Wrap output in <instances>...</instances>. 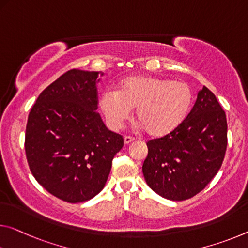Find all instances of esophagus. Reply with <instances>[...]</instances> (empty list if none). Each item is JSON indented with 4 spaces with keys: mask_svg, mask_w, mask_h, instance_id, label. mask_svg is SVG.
<instances>
[{
    "mask_svg": "<svg viewBox=\"0 0 248 248\" xmlns=\"http://www.w3.org/2000/svg\"><path fill=\"white\" fill-rule=\"evenodd\" d=\"M135 140H136V139L132 138V137H124V144H129V143L133 142V141H135Z\"/></svg>",
    "mask_w": 248,
    "mask_h": 248,
    "instance_id": "34e87169",
    "label": "esophagus"
}]
</instances>
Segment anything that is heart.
<instances>
[{
    "label": "heart",
    "mask_w": 248,
    "mask_h": 248,
    "mask_svg": "<svg viewBox=\"0 0 248 248\" xmlns=\"http://www.w3.org/2000/svg\"><path fill=\"white\" fill-rule=\"evenodd\" d=\"M193 104V92L186 82L149 75H136L118 84L117 92L106 90L98 108L111 130H120L136 108L140 128L163 137L186 120Z\"/></svg>",
    "instance_id": "b5f03b06"
}]
</instances>
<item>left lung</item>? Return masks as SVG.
<instances>
[{"label": "left lung", "mask_w": 248, "mask_h": 248, "mask_svg": "<svg viewBox=\"0 0 248 248\" xmlns=\"http://www.w3.org/2000/svg\"><path fill=\"white\" fill-rule=\"evenodd\" d=\"M142 172L156 194L183 201L201 192L221 168L227 147L226 115L209 88L174 131L147 143Z\"/></svg>", "instance_id": "obj_1"}]
</instances>
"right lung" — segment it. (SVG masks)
I'll return each mask as SVG.
<instances>
[{"mask_svg": "<svg viewBox=\"0 0 248 248\" xmlns=\"http://www.w3.org/2000/svg\"><path fill=\"white\" fill-rule=\"evenodd\" d=\"M101 72L70 69L46 87L31 109L25 152L41 186L62 201L85 202L103 190L120 135L97 112Z\"/></svg>", "mask_w": 248, "mask_h": 248, "instance_id": "add662e5", "label": "right lung"}]
</instances>
